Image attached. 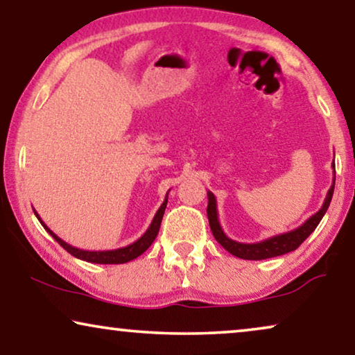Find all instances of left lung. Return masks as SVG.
I'll return each mask as SVG.
<instances>
[{"instance_id": "obj_1", "label": "left lung", "mask_w": 355, "mask_h": 355, "mask_svg": "<svg viewBox=\"0 0 355 355\" xmlns=\"http://www.w3.org/2000/svg\"><path fill=\"white\" fill-rule=\"evenodd\" d=\"M333 168H334V164H333ZM333 191H334V177H333L331 187H329L328 193H327L325 202L322 204L320 211L313 214L312 217H309L301 227L294 228V230H291V232L277 234V236L267 238V239H263V241H259V243H239V241H234V239H232V238H228L227 234L223 233L220 222H218L216 196H214V193L207 191L209 225H211L214 238H216L217 241L220 243L230 254H233V256H236L239 259H246V261H262V259L283 256V254L291 252V251H294V249H297L299 246H301V244L307 239L309 234H311L313 230L317 228V225L320 223L323 216H325L329 202H331Z\"/></svg>"}]
</instances>
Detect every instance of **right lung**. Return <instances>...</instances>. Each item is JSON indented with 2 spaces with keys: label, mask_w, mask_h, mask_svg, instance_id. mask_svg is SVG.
<instances>
[{
  "label": "right lung",
  "mask_w": 355,
  "mask_h": 355,
  "mask_svg": "<svg viewBox=\"0 0 355 355\" xmlns=\"http://www.w3.org/2000/svg\"><path fill=\"white\" fill-rule=\"evenodd\" d=\"M166 207H167V196H166V199H164L162 206L159 207L156 216H154L151 225H149V228L146 230V232H144L141 238H138L137 241L128 244V246H125V248L109 249V251H87V249H78V248L71 246V244L64 241V239L59 238L56 233H53L51 230L44 225L43 220L40 218V216L37 214V211H33V212L40 220V223L43 225V228L46 230V232L51 234V236L56 239V241L61 244V246L66 249L69 254H72L73 257H77V259H80V261H85V262H92V263H125V262L133 261V259H137L138 256H141V254L146 251L149 246H151L153 241L157 236L159 228H161V222H162L164 211H166Z\"/></svg>",
  "instance_id": "add662e5"
}]
</instances>
